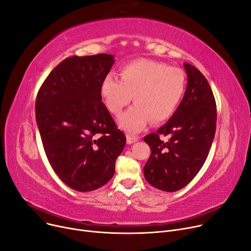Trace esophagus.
<instances>
[{"instance_id":"1","label":"esophagus","mask_w":251,"mask_h":251,"mask_svg":"<svg viewBox=\"0 0 251 251\" xmlns=\"http://www.w3.org/2000/svg\"><path fill=\"white\" fill-rule=\"evenodd\" d=\"M138 138L137 137H134V136H130V134H126V143L128 144V145H130V144H133V143H136V142H138Z\"/></svg>"}]
</instances>
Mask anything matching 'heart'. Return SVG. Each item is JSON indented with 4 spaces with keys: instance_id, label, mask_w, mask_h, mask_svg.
Segmentation results:
<instances>
[{
    "instance_id": "heart-1",
    "label": "heart",
    "mask_w": 251,
    "mask_h": 251,
    "mask_svg": "<svg viewBox=\"0 0 251 251\" xmlns=\"http://www.w3.org/2000/svg\"><path fill=\"white\" fill-rule=\"evenodd\" d=\"M121 80L106 75L100 85L103 101L115 115H120L133 96L136 102L120 119V126L131 133L141 131L152 120L159 124L176 111L186 87L183 70L166 63L138 59L120 69Z\"/></svg>"
}]
</instances>
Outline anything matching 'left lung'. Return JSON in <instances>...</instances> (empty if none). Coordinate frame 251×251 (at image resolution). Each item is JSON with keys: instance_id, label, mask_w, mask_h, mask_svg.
I'll return each mask as SVG.
<instances>
[{"instance_id": "obj_1", "label": "left lung", "mask_w": 251, "mask_h": 251, "mask_svg": "<svg viewBox=\"0 0 251 251\" xmlns=\"http://www.w3.org/2000/svg\"><path fill=\"white\" fill-rule=\"evenodd\" d=\"M187 88L178 108L157 132L144 138L151 156L144 167L150 185L175 192L188 185L204 165L216 130V102L205 76L184 63ZM169 135L164 142L159 136Z\"/></svg>"}]
</instances>
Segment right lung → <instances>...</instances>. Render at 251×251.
Wrapping results in <instances>:
<instances>
[{"mask_svg": "<svg viewBox=\"0 0 251 251\" xmlns=\"http://www.w3.org/2000/svg\"><path fill=\"white\" fill-rule=\"evenodd\" d=\"M113 55L72 56L57 65L37 94L35 109L47 159L68 187L89 192L113 176L126 136L101 101Z\"/></svg>", "mask_w": 251, "mask_h": 251, "instance_id": "right-lung-1", "label": "right lung"}]
</instances>
